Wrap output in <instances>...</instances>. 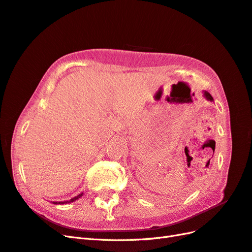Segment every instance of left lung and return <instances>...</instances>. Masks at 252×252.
Instances as JSON below:
<instances>
[{"label":"left lung","mask_w":252,"mask_h":252,"mask_svg":"<svg viewBox=\"0 0 252 252\" xmlns=\"http://www.w3.org/2000/svg\"><path fill=\"white\" fill-rule=\"evenodd\" d=\"M203 96H205L206 99H208V100H210V101H213V97L211 96V94H210L209 92L203 91Z\"/></svg>","instance_id":"1"}]
</instances>
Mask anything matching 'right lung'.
<instances>
[{"label":"right lung","instance_id":"obj_1","mask_svg":"<svg viewBox=\"0 0 252 252\" xmlns=\"http://www.w3.org/2000/svg\"><path fill=\"white\" fill-rule=\"evenodd\" d=\"M83 194H84V193H80L79 195H77V196H75V197H73V198L70 199V200H65V201H53V203H55V205H66V203H70V202H73V201L77 200L78 198H80L81 196H83Z\"/></svg>","mask_w":252,"mask_h":252}]
</instances>
